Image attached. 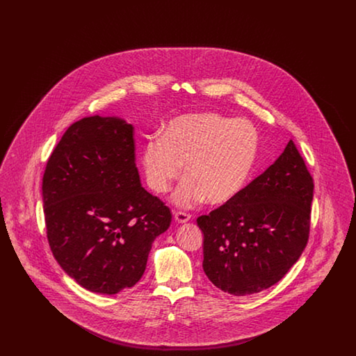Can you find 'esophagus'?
I'll list each match as a JSON object with an SVG mask.
<instances>
[{
  "label": "esophagus",
  "instance_id": "obj_1",
  "mask_svg": "<svg viewBox=\"0 0 356 356\" xmlns=\"http://www.w3.org/2000/svg\"><path fill=\"white\" fill-rule=\"evenodd\" d=\"M175 220L177 222H186V221L191 220V215L186 212L177 211V212H175Z\"/></svg>",
  "mask_w": 356,
  "mask_h": 356
}]
</instances>
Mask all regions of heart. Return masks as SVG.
Returning a JSON list of instances; mask_svg holds the SVG:
<instances>
[{
  "mask_svg": "<svg viewBox=\"0 0 356 356\" xmlns=\"http://www.w3.org/2000/svg\"><path fill=\"white\" fill-rule=\"evenodd\" d=\"M259 143V132L248 120L215 112L181 115L170 120L163 136L145 143L143 172L153 192L165 193L184 164L186 177L173 195L175 203H229L252 173Z\"/></svg>",
  "mask_w": 356,
  "mask_h": 356,
  "instance_id": "b5f03b06",
  "label": "heart"
}]
</instances>
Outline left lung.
I'll return each mask as SVG.
<instances>
[{
  "mask_svg": "<svg viewBox=\"0 0 356 356\" xmlns=\"http://www.w3.org/2000/svg\"><path fill=\"white\" fill-rule=\"evenodd\" d=\"M312 197L314 180L289 140L271 167L234 200L197 218L208 279L235 296L283 279L307 245Z\"/></svg>",
  "mask_w": 356,
  "mask_h": 356,
  "instance_id": "left-lung-1",
  "label": "left lung"
}]
</instances>
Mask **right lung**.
<instances>
[{"mask_svg": "<svg viewBox=\"0 0 356 356\" xmlns=\"http://www.w3.org/2000/svg\"><path fill=\"white\" fill-rule=\"evenodd\" d=\"M134 125L90 116L67 129L42 177L53 256L81 287L115 295L141 279L170 208L147 192L136 168Z\"/></svg>", "mask_w": 356, "mask_h": 356, "instance_id": "add662e5", "label": "right lung"}]
</instances>
